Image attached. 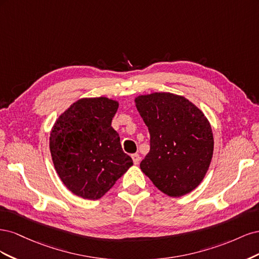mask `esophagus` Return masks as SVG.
<instances>
[{"label":"esophagus","mask_w":259,"mask_h":259,"mask_svg":"<svg viewBox=\"0 0 259 259\" xmlns=\"http://www.w3.org/2000/svg\"><path fill=\"white\" fill-rule=\"evenodd\" d=\"M132 159H133V162H134L135 165H137V164H139V162H140V155L138 153L132 154Z\"/></svg>","instance_id":"esophagus-1"}]
</instances>
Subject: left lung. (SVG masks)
I'll use <instances>...</instances> for the list:
<instances>
[{"label": "left lung", "mask_w": 259, "mask_h": 259, "mask_svg": "<svg viewBox=\"0 0 259 259\" xmlns=\"http://www.w3.org/2000/svg\"><path fill=\"white\" fill-rule=\"evenodd\" d=\"M135 104L150 133V151L140 168L168 197L191 192L213 158V132L206 116L191 101L171 93L140 95Z\"/></svg>", "instance_id": "obj_1"}]
</instances>
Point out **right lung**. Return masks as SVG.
I'll return each mask as SVG.
<instances>
[{
	"mask_svg": "<svg viewBox=\"0 0 259 259\" xmlns=\"http://www.w3.org/2000/svg\"><path fill=\"white\" fill-rule=\"evenodd\" d=\"M119 103L107 97L82 98L55 122L50 150L59 178L77 197L97 200L132 165L112 128Z\"/></svg>",
	"mask_w": 259,
	"mask_h": 259,
	"instance_id": "obj_1",
	"label": "right lung"
}]
</instances>
